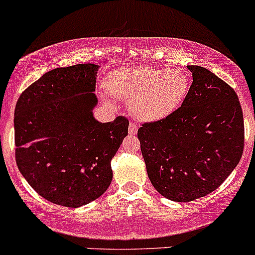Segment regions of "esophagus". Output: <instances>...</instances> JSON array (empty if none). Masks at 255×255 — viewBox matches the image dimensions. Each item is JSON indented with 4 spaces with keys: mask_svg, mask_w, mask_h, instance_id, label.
Returning a JSON list of instances; mask_svg holds the SVG:
<instances>
[{
    "mask_svg": "<svg viewBox=\"0 0 255 255\" xmlns=\"http://www.w3.org/2000/svg\"><path fill=\"white\" fill-rule=\"evenodd\" d=\"M137 126L134 125V123L133 122H130L129 123V127H128V132H129V134H135V133H137Z\"/></svg>",
    "mask_w": 255,
    "mask_h": 255,
    "instance_id": "1",
    "label": "esophagus"
}]
</instances>
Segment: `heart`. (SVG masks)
I'll list each match as a JSON object with an SVG mask.
<instances>
[{
  "instance_id": "b5f03b06",
  "label": "heart",
  "mask_w": 255,
  "mask_h": 255,
  "mask_svg": "<svg viewBox=\"0 0 255 255\" xmlns=\"http://www.w3.org/2000/svg\"><path fill=\"white\" fill-rule=\"evenodd\" d=\"M108 95L129 103L135 118L158 122L175 112L189 91L187 73L177 68H120L106 81ZM107 101L110 97L105 96Z\"/></svg>"
}]
</instances>
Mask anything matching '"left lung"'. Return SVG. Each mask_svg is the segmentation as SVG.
<instances>
[{
	"label": "left lung",
	"mask_w": 255,
	"mask_h": 255,
	"mask_svg": "<svg viewBox=\"0 0 255 255\" xmlns=\"http://www.w3.org/2000/svg\"><path fill=\"white\" fill-rule=\"evenodd\" d=\"M193 82L169 117L138 129L148 177L158 193L190 202L216 190L238 165L244 121L233 88L201 66H188Z\"/></svg>",
	"instance_id": "left-lung-1"
}]
</instances>
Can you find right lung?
I'll return each instance as SVG.
<instances>
[{"instance_id": "add662e5", "label": "right lung", "mask_w": 255, "mask_h": 255, "mask_svg": "<svg viewBox=\"0 0 255 255\" xmlns=\"http://www.w3.org/2000/svg\"><path fill=\"white\" fill-rule=\"evenodd\" d=\"M100 66L54 68L22 92L14 108L16 163L28 184L54 204L78 208L112 182L111 160L128 120L98 122L93 108Z\"/></svg>"}]
</instances>
